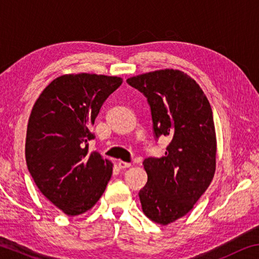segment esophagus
<instances>
[{
    "label": "esophagus",
    "instance_id": "1",
    "mask_svg": "<svg viewBox=\"0 0 259 259\" xmlns=\"http://www.w3.org/2000/svg\"><path fill=\"white\" fill-rule=\"evenodd\" d=\"M117 166H119V168H126V167L131 166V163L123 162V161H117Z\"/></svg>",
    "mask_w": 259,
    "mask_h": 259
}]
</instances>
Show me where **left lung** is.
Segmentation results:
<instances>
[{
    "label": "left lung",
    "instance_id": "left-lung-1",
    "mask_svg": "<svg viewBox=\"0 0 259 259\" xmlns=\"http://www.w3.org/2000/svg\"><path fill=\"white\" fill-rule=\"evenodd\" d=\"M126 82L147 97L155 137L172 138L165 156L144 161L148 180L139 191L144 214L167 225L189 213L213 180V112L199 84L180 70H156Z\"/></svg>",
    "mask_w": 259,
    "mask_h": 259
}]
</instances>
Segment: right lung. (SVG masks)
<instances>
[{
	"instance_id": "1",
	"label": "right lung",
	"mask_w": 259,
	"mask_h": 259,
	"mask_svg": "<svg viewBox=\"0 0 259 259\" xmlns=\"http://www.w3.org/2000/svg\"><path fill=\"white\" fill-rule=\"evenodd\" d=\"M122 78L70 73L55 78L37 98L28 120L26 162L39 191L64 214L91 209L105 191L113 164L89 152L92 126Z\"/></svg>"
}]
</instances>
